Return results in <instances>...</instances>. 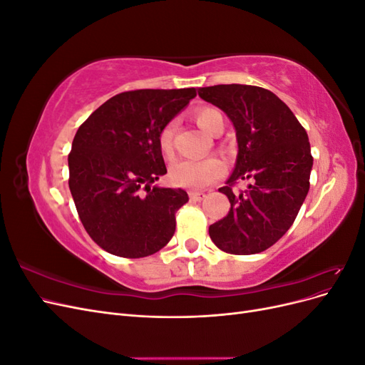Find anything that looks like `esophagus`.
Segmentation results:
<instances>
[{
  "label": "esophagus",
  "mask_w": 365,
  "mask_h": 365,
  "mask_svg": "<svg viewBox=\"0 0 365 365\" xmlns=\"http://www.w3.org/2000/svg\"><path fill=\"white\" fill-rule=\"evenodd\" d=\"M189 196H190V200L192 201H195V202H200V201H202L204 197L207 196L205 193H202V192H190L189 193Z\"/></svg>",
  "instance_id": "obj_1"
}]
</instances>
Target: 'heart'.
Listing matches in <instances>:
<instances>
[{
  "label": "heart",
  "mask_w": 365,
  "mask_h": 365,
  "mask_svg": "<svg viewBox=\"0 0 365 365\" xmlns=\"http://www.w3.org/2000/svg\"><path fill=\"white\" fill-rule=\"evenodd\" d=\"M196 123L205 132L216 135L219 129H224V117L216 108H201L195 114ZM176 123L169 121L158 134V146L165 158L173 157V135ZM225 163L217 157L204 160H181L172 164L169 169V181L176 187H184L190 190H202L210 184L216 182L225 175Z\"/></svg>",
  "instance_id": "1"
}]
</instances>
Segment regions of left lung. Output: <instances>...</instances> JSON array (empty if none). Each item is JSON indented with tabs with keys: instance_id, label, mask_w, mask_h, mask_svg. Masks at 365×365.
<instances>
[{
	"instance_id": "8db88e82",
	"label": "left lung",
	"mask_w": 365,
	"mask_h": 365,
	"mask_svg": "<svg viewBox=\"0 0 365 365\" xmlns=\"http://www.w3.org/2000/svg\"><path fill=\"white\" fill-rule=\"evenodd\" d=\"M228 115L236 129L235 170L220 187L231 208L210 225L215 245L248 256L272 247L291 228L309 192L314 158L304 128L280 98L260 86L215 85L197 91ZM250 179L245 192L232 184Z\"/></svg>"
}]
</instances>
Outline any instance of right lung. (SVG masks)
I'll list each match as a JSON object with an SVG mask.
<instances>
[{
    "instance_id": "1",
    "label": "right lung",
    "mask_w": 365,
    "mask_h": 365,
    "mask_svg": "<svg viewBox=\"0 0 365 365\" xmlns=\"http://www.w3.org/2000/svg\"><path fill=\"white\" fill-rule=\"evenodd\" d=\"M195 96V88L120 93L77 129L68 185L86 233L105 251L140 259L169 244L189 195L152 185L168 173L158 134Z\"/></svg>"
}]
</instances>
